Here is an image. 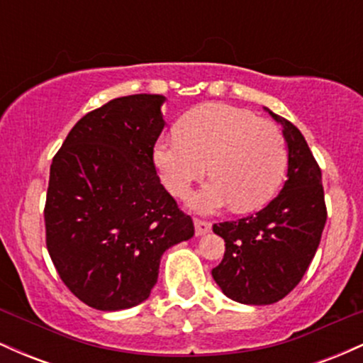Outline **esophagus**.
<instances>
[{"label":"esophagus","mask_w":363,"mask_h":363,"mask_svg":"<svg viewBox=\"0 0 363 363\" xmlns=\"http://www.w3.org/2000/svg\"><path fill=\"white\" fill-rule=\"evenodd\" d=\"M194 228H196V235H205L206 232L211 230V223L208 222V220L194 218Z\"/></svg>","instance_id":"34e87169"}]
</instances>
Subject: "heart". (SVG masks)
Here are the masks:
<instances>
[{
    "label": "heart",
    "mask_w": 363,
    "mask_h": 363,
    "mask_svg": "<svg viewBox=\"0 0 363 363\" xmlns=\"http://www.w3.org/2000/svg\"><path fill=\"white\" fill-rule=\"evenodd\" d=\"M153 160L164 184L179 196L205 174L210 162L213 177L191 205L199 211L223 205L251 211L280 189L289 148L269 121L228 104H208L187 112L177 131L158 138Z\"/></svg>",
    "instance_id": "1"
}]
</instances>
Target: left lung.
Segmentation results:
<instances>
[{
    "label": "left lung",
    "instance_id": "1",
    "mask_svg": "<svg viewBox=\"0 0 363 363\" xmlns=\"http://www.w3.org/2000/svg\"><path fill=\"white\" fill-rule=\"evenodd\" d=\"M283 124L289 145V179L281 193L257 213L213 225L225 240L223 259L211 269L232 301L268 306L290 294L318 251L328 210L320 167L297 126Z\"/></svg>",
    "mask_w": 363,
    "mask_h": 363
}]
</instances>
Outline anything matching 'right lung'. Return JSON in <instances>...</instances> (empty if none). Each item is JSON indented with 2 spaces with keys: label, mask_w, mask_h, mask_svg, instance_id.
I'll return each mask as SVG.
<instances>
[{
  "label": "right lung",
  "mask_w": 363,
  "mask_h": 363,
  "mask_svg": "<svg viewBox=\"0 0 363 363\" xmlns=\"http://www.w3.org/2000/svg\"><path fill=\"white\" fill-rule=\"evenodd\" d=\"M164 101L136 94L107 102L74 124L52 158L45 245L62 283L94 309L147 301L162 254L194 235L153 164Z\"/></svg>",
  "instance_id": "right-lung-1"
}]
</instances>
